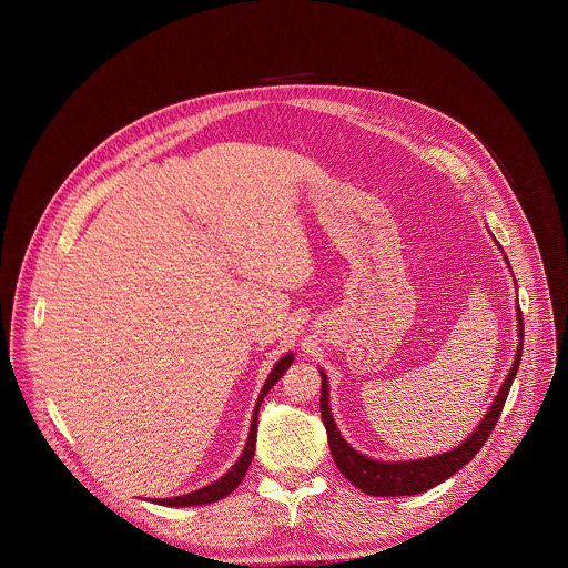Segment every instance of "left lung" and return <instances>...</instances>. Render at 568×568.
Listing matches in <instances>:
<instances>
[{"label":"left lung","instance_id":"obj_1","mask_svg":"<svg viewBox=\"0 0 568 568\" xmlns=\"http://www.w3.org/2000/svg\"><path fill=\"white\" fill-rule=\"evenodd\" d=\"M517 328H519V346H517L515 364H513L499 395L495 397L493 407L488 409V414H485L480 425L458 447H454L445 454H438V456H429V458L384 463V460H373V458L359 454L357 449H353L342 438V434L333 420L331 399H328V377L321 371V402H318L321 404V420H323V425H326L328 445H331V452H333V458H335L339 471L355 485V488H359L362 493H366L371 497H412V495H420V493L436 488L438 483H443L445 478L456 474L463 465H467L480 452L483 443L490 438V434L501 416L506 397L510 393L513 379L517 375V368L521 362V351H524L521 307H517Z\"/></svg>","mask_w":568,"mask_h":568}]
</instances>
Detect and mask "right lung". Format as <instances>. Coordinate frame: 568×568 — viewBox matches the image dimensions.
Listing matches in <instances>:
<instances>
[{
  "instance_id": "obj_1",
  "label": "right lung",
  "mask_w": 568,
  "mask_h": 568,
  "mask_svg": "<svg viewBox=\"0 0 568 568\" xmlns=\"http://www.w3.org/2000/svg\"><path fill=\"white\" fill-rule=\"evenodd\" d=\"M294 362V355L287 353L281 357V362L272 368L261 395H258V402H256V409H254V418H252V429H250V438H247V445H245V452L240 454V458L235 460V465L222 476L217 478L215 483L206 485V488L202 490H195V493H189V495H182V497H173V499H156L154 504H161V506H169V508H189V506H204V504H213V501H220L224 497H229L237 485L242 483V478H245L250 465H252V458H254V452H256V429H258V409H261V402L263 397L270 393V388L281 379V375L292 366Z\"/></svg>"
}]
</instances>
